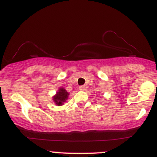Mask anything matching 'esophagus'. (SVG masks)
Wrapping results in <instances>:
<instances>
[{
    "label": "esophagus",
    "mask_w": 157,
    "mask_h": 157,
    "mask_svg": "<svg viewBox=\"0 0 157 157\" xmlns=\"http://www.w3.org/2000/svg\"><path fill=\"white\" fill-rule=\"evenodd\" d=\"M79 88H80V90H81V91H86V90H87V86H80Z\"/></svg>",
    "instance_id": "esophagus-1"
}]
</instances>
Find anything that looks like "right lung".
<instances>
[{
	"label": "right lung",
	"mask_w": 157,
	"mask_h": 157,
	"mask_svg": "<svg viewBox=\"0 0 157 157\" xmlns=\"http://www.w3.org/2000/svg\"><path fill=\"white\" fill-rule=\"evenodd\" d=\"M69 95V93H67V90L64 87L61 86V87L58 88V90L57 91L56 94L52 97V99H53V101L55 103V105L61 106V105H64L66 100L68 99Z\"/></svg>",
	"instance_id": "obj_1"
}]
</instances>
